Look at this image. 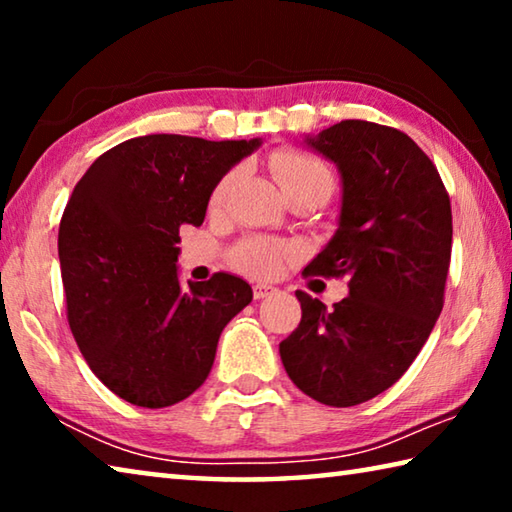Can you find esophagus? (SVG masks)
<instances>
[{
    "label": "esophagus",
    "instance_id": "34e87169",
    "mask_svg": "<svg viewBox=\"0 0 512 512\" xmlns=\"http://www.w3.org/2000/svg\"><path fill=\"white\" fill-rule=\"evenodd\" d=\"M275 291H277V289L271 287V284H255V287H253V296H255V300H264V298H271Z\"/></svg>",
    "mask_w": 512,
    "mask_h": 512
}]
</instances>
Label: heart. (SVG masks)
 <instances>
[{"label":"heart","mask_w":512,"mask_h":512,"mask_svg":"<svg viewBox=\"0 0 512 512\" xmlns=\"http://www.w3.org/2000/svg\"><path fill=\"white\" fill-rule=\"evenodd\" d=\"M268 167L275 173L277 183L282 185L284 194L291 196L302 189H323L332 194L334 176L325 160L318 155L300 149H280L271 153ZM237 171L228 169L216 180L207 205L210 210H219L230 194V187L235 183ZM293 255V246L287 241L271 239V237H248L235 248V266L250 277H273L282 271V266Z\"/></svg>","instance_id":"obj_1"}]
</instances>
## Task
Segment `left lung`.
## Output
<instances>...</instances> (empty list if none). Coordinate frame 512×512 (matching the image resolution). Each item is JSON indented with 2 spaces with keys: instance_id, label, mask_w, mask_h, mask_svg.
Instances as JSON below:
<instances>
[{
  "instance_id": "left-lung-1",
  "label": "left lung",
  "mask_w": 512,
  "mask_h": 512,
  "mask_svg": "<svg viewBox=\"0 0 512 512\" xmlns=\"http://www.w3.org/2000/svg\"><path fill=\"white\" fill-rule=\"evenodd\" d=\"M307 142L339 164L343 207L302 275L345 277L350 296L327 311L296 291L302 318L280 357L311 400L354 406L409 370L443 311L452 203L436 164L397 128L345 119Z\"/></svg>"
}]
</instances>
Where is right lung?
Instances as JSON below:
<instances>
[{"mask_svg":"<svg viewBox=\"0 0 512 512\" xmlns=\"http://www.w3.org/2000/svg\"><path fill=\"white\" fill-rule=\"evenodd\" d=\"M259 140L133 137L99 155L58 228L67 323L90 370L146 409L183 402L210 375L223 327L253 300L241 277L180 287V228L201 225L216 180Z\"/></svg>","mask_w":512,"mask_h":512,"instance_id":"1","label":"right lung"}]
</instances>
